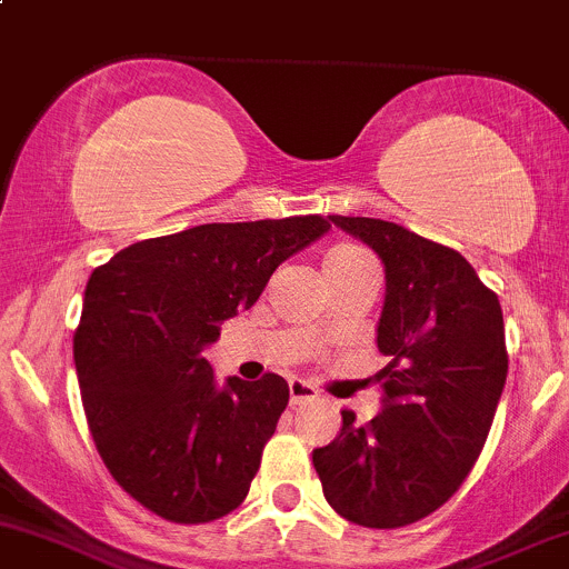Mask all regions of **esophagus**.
I'll return each mask as SVG.
<instances>
[{"label":"esophagus","instance_id":"obj_1","mask_svg":"<svg viewBox=\"0 0 569 569\" xmlns=\"http://www.w3.org/2000/svg\"><path fill=\"white\" fill-rule=\"evenodd\" d=\"M318 397V389L312 383L301 378H292L290 380V406H301V402H309Z\"/></svg>","mask_w":569,"mask_h":569}]
</instances>
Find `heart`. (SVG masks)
<instances>
[{
	"mask_svg": "<svg viewBox=\"0 0 569 569\" xmlns=\"http://www.w3.org/2000/svg\"><path fill=\"white\" fill-rule=\"evenodd\" d=\"M359 254H365V251H361V249H353V246H339V249L328 251L326 260H323V266H333V262L350 260V257H359Z\"/></svg>",
	"mask_w": 569,
	"mask_h": 569,
	"instance_id": "obj_1",
	"label": "heart"
}]
</instances>
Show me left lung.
<instances>
[{
    "label": "left lung",
    "instance_id": "1",
    "mask_svg": "<svg viewBox=\"0 0 569 569\" xmlns=\"http://www.w3.org/2000/svg\"><path fill=\"white\" fill-rule=\"evenodd\" d=\"M359 238L386 271L378 350L389 365L380 413L312 452L326 501L350 523L400 529L447 503L485 447L507 380L496 292L460 251L400 224L328 216Z\"/></svg>",
    "mask_w": 569,
    "mask_h": 569
}]
</instances>
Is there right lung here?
Instances as JSON below:
<instances>
[{
    "instance_id": "obj_1",
    "label": "right lung",
    "mask_w": 569,
    "mask_h": 569,
    "mask_svg": "<svg viewBox=\"0 0 569 569\" xmlns=\"http://www.w3.org/2000/svg\"><path fill=\"white\" fill-rule=\"evenodd\" d=\"M328 230L323 216L199 224L92 271L73 337L81 402L109 473L150 512L208 523L246 499L290 389L273 372L219 386L202 350Z\"/></svg>"
}]
</instances>
